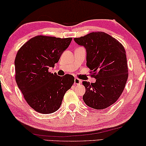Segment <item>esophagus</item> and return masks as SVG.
Segmentation results:
<instances>
[{"label": "esophagus", "mask_w": 146, "mask_h": 146, "mask_svg": "<svg viewBox=\"0 0 146 146\" xmlns=\"http://www.w3.org/2000/svg\"><path fill=\"white\" fill-rule=\"evenodd\" d=\"M81 82H82V81H81L80 79H78L77 78H76L74 79V85H80Z\"/></svg>", "instance_id": "34e87169"}]
</instances>
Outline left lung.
Segmentation results:
<instances>
[{
	"instance_id": "left-lung-1",
	"label": "left lung",
	"mask_w": 146,
	"mask_h": 146,
	"mask_svg": "<svg viewBox=\"0 0 146 146\" xmlns=\"http://www.w3.org/2000/svg\"><path fill=\"white\" fill-rule=\"evenodd\" d=\"M87 52V66L94 76L95 83L82 82L85 104L95 109H104L114 104L122 93L128 78L125 50L123 45L104 32H92L74 38Z\"/></svg>"
}]
</instances>
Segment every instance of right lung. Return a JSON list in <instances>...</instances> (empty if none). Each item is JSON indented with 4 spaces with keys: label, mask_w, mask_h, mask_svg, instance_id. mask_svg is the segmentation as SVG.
I'll use <instances>...</instances> for the list:
<instances>
[{
    "label": "right lung",
    "mask_w": 146,
    "mask_h": 146,
    "mask_svg": "<svg viewBox=\"0 0 146 146\" xmlns=\"http://www.w3.org/2000/svg\"><path fill=\"white\" fill-rule=\"evenodd\" d=\"M72 38L38 35L19 50L15 59V80L28 104L42 114L54 113L74 82L73 76L63 77L48 72L54 67Z\"/></svg>",
    "instance_id": "obj_1"
}]
</instances>
